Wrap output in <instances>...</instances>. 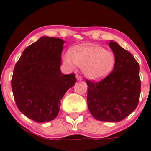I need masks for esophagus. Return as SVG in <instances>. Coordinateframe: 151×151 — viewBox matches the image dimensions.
Instances as JSON below:
<instances>
[{
    "label": "esophagus",
    "mask_w": 151,
    "mask_h": 151,
    "mask_svg": "<svg viewBox=\"0 0 151 151\" xmlns=\"http://www.w3.org/2000/svg\"><path fill=\"white\" fill-rule=\"evenodd\" d=\"M76 78H77V80H79V81H81V79H82V78H81V76L80 75H78V74H77V75H76Z\"/></svg>",
    "instance_id": "1"
}]
</instances>
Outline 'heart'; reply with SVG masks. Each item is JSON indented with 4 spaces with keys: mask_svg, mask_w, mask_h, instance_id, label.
I'll return each mask as SVG.
<instances>
[{
    "mask_svg": "<svg viewBox=\"0 0 151 151\" xmlns=\"http://www.w3.org/2000/svg\"><path fill=\"white\" fill-rule=\"evenodd\" d=\"M63 60L72 68L75 65L82 67L84 75L94 81L101 80L109 75L116 62L113 52L95 45L77 47L71 54L65 55Z\"/></svg>",
    "mask_w": 151,
    "mask_h": 151,
    "instance_id": "1",
    "label": "heart"
}]
</instances>
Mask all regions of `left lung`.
<instances>
[{
	"mask_svg": "<svg viewBox=\"0 0 151 151\" xmlns=\"http://www.w3.org/2000/svg\"><path fill=\"white\" fill-rule=\"evenodd\" d=\"M109 45L116 58L114 70L98 82L86 80L87 104L96 120L118 122L138 106L141 94L140 67L134 57L116 42L110 40Z\"/></svg>",
	"mask_w": 151,
	"mask_h": 151,
	"instance_id": "8db88e82",
	"label": "left lung"
}]
</instances>
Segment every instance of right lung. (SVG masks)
Wrapping results in <instances>:
<instances>
[{"label":"right lung","mask_w":151,"mask_h":151,"mask_svg":"<svg viewBox=\"0 0 151 151\" xmlns=\"http://www.w3.org/2000/svg\"><path fill=\"white\" fill-rule=\"evenodd\" d=\"M65 42L42 36L24 50L15 64L11 80L15 101L20 112L35 122L54 120L64 95L77 82L74 74L60 70Z\"/></svg>","instance_id":"right-lung-1"}]
</instances>
